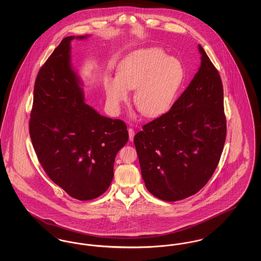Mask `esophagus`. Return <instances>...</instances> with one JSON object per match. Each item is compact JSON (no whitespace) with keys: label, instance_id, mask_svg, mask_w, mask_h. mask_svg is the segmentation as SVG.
<instances>
[{"label":"esophagus","instance_id":"esophagus-1","mask_svg":"<svg viewBox=\"0 0 261 261\" xmlns=\"http://www.w3.org/2000/svg\"><path fill=\"white\" fill-rule=\"evenodd\" d=\"M128 133H129V140L132 142L134 140V136H135V131L132 128L128 129Z\"/></svg>","mask_w":261,"mask_h":261}]
</instances>
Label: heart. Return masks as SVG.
Masks as SVG:
<instances>
[{
    "label": "heart",
    "instance_id": "1",
    "mask_svg": "<svg viewBox=\"0 0 261 261\" xmlns=\"http://www.w3.org/2000/svg\"><path fill=\"white\" fill-rule=\"evenodd\" d=\"M117 78L106 83L107 100L118 112L129 99V90H135L133 101L137 110L148 117L159 116L172 106L183 81V67L179 61L166 57L158 48L132 53L117 68Z\"/></svg>",
    "mask_w": 261,
    "mask_h": 261
}]
</instances>
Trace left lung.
I'll use <instances>...</instances> for the list:
<instances>
[{
  "mask_svg": "<svg viewBox=\"0 0 261 261\" xmlns=\"http://www.w3.org/2000/svg\"><path fill=\"white\" fill-rule=\"evenodd\" d=\"M199 50V71L183 94L134 137L145 185L165 201L198 193L215 171L225 144L222 81L200 45Z\"/></svg>",
  "mask_w": 261,
  "mask_h": 261,
  "instance_id": "8db88e82",
  "label": "left lung"
}]
</instances>
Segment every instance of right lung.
<instances>
[{
  "label": "right lung",
  "mask_w": 261,
  "mask_h": 261,
  "mask_svg": "<svg viewBox=\"0 0 261 261\" xmlns=\"http://www.w3.org/2000/svg\"><path fill=\"white\" fill-rule=\"evenodd\" d=\"M88 36L63 38L41 67L29 121L43 169L79 200L96 199L109 189L116 153L129 137L122 120L102 116L85 103L83 84L71 65L70 42Z\"/></svg>",
  "instance_id": "obj_1"
}]
</instances>
